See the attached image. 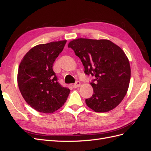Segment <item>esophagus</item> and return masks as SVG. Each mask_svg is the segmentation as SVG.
I'll return each mask as SVG.
<instances>
[{"label":"esophagus","mask_w":151,"mask_h":151,"mask_svg":"<svg viewBox=\"0 0 151 151\" xmlns=\"http://www.w3.org/2000/svg\"><path fill=\"white\" fill-rule=\"evenodd\" d=\"M81 85V83L79 81H76V83L75 84H74V85H73V87H74V88H78V87H79Z\"/></svg>","instance_id":"esophagus-1"}]
</instances>
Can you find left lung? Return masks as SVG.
Wrapping results in <instances>:
<instances>
[{"label":"left lung","mask_w":151,"mask_h":151,"mask_svg":"<svg viewBox=\"0 0 151 151\" xmlns=\"http://www.w3.org/2000/svg\"><path fill=\"white\" fill-rule=\"evenodd\" d=\"M74 50L84 67V73L95 79L90 84L94 93L86 99L88 106L96 112L111 110L127 94L130 80V63L122 49L108 40L78 38L71 41Z\"/></svg>","instance_id":"1"}]
</instances>
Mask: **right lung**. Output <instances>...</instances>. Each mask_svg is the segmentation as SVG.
<instances>
[{
	"instance_id": "add662e5",
	"label": "right lung",
	"mask_w": 151,
	"mask_h": 151,
	"mask_svg": "<svg viewBox=\"0 0 151 151\" xmlns=\"http://www.w3.org/2000/svg\"><path fill=\"white\" fill-rule=\"evenodd\" d=\"M66 40L41 44L32 48L21 60L17 84L26 103L38 112L52 113L65 103L70 89L58 83L53 64Z\"/></svg>"
}]
</instances>
